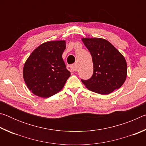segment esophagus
Masks as SVG:
<instances>
[{
  "instance_id": "34e87169",
  "label": "esophagus",
  "mask_w": 146,
  "mask_h": 146,
  "mask_svg": "<svg viewBox=\"0 0 146 146\" xmlns=\"http://www.w3.org/2000/svg\"><path fill=\"white\" fill-rule=\"evenodd\" d=\"M68 70L71 72H75L77 69H76L75 66H68Z\"/></svg>"
}]
</instances>
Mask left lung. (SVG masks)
<instances>
[{
	"label": "left lung",
	"mask_w": 146,
	"mask_h": 146,
	"mask_svg": "<svg viewBox=\"0 0 146 146\" xmlns=\"http://www.w3.org/2000/svg\"><path fill=\"white\" fill-rule=\"evenodd\" d=\"M92 56L93 74L82 80L89 90L108 95L123 85L127 77V62L111 43L102 38H82Z\"/></svg>",
	"instance_id": "8db88e82"
}]
</instances>
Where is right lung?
I'll use <instances>...</instances> for the list:
<instances>
[{
  "label": "right lung",
  "mask_w": 146,
  "mask_h": 146,
  "mask_svg": "<svg viewBox=\"0 0 146 146\" xmlns=\"http://www.w3.org/2000/svg\"><path fill=\"white\" fill-rule=\"evenodd\" d=\"M66 40L46 42L35 48L23 68L27 88L34 95L48 98L64 88L71 73L63 60Z\"/></svg>",
  "instance_id": "obj_1"
}]
</instances>
